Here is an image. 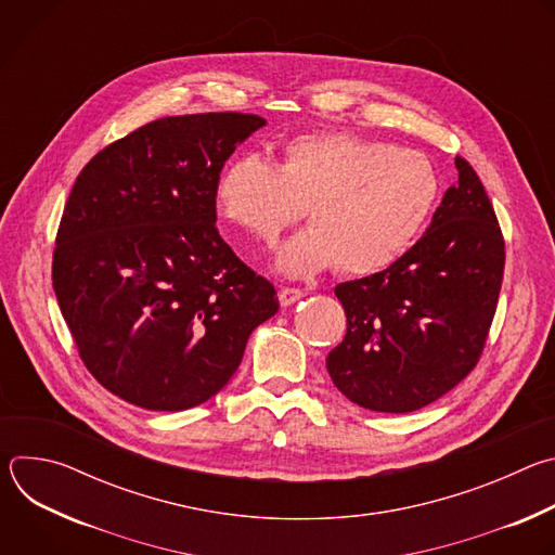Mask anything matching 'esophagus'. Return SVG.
<instances>
[{
    "instance_id": "obj_1",
    "label": "esophagus",
    "mask_w": 555,
    "mask_h": 555,
    "mask_svg": "<svg viewBox=\"0 0 555 555\" xmlns=\"http://www.w3.org/2000/svg\"><path fill=\"white\" fill-rule=\"evenodd\" d=\"M305 294H302V289H296V287H281V292H279V300H281V305L283 307H289V305H294L296 300H300Z\"/></svg>"
}]
</instances>
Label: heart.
<instances>
[{"instance_id": "1", "label": "heart", "mask_w": 555, "mask_h": 555, "mask_svg": "<svg viewBox=\"0 0 555 555\" xmlns=\"http://www.w3.org/2000/svg\"><path fill=\"white\" fill-rule=\"evenodd\" d=\"M439 195V173L424 153L356 133L289 138L276 167L240 155L215 184L219 215L263 244H274L305 208L311 225L276 255L287 276L332 266L345 276L390 268L417 242Z\"/></svg>"}]
</instances>
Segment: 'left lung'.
<instances>
[{
	"label": "left lung",
	"instance_id": "1",
	"mask_svg": "<svg viewBox=\"0 0 555 555\" xmlns=\"http://www.w3.org/2000/svg\"><path fill=\"white\" fill-rule=\"evenodd\" d=\"M422 240L390 268L336 285L345 340L327 371L353 404L413 413L439 400L474 366L488 340L505 268L492 202L469 163Z\"/></svg>",
	"mask_w": 555,
	"mask_h": 555
}]
</instances>
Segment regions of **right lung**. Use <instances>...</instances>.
I'll use <instances>...</instances> for the list:
<instances>
[{"instance_id": "add662e5", "label": "right lung", "mask_w": 555, "mask_h": 555, "mask_svg": "<svg viewBox=\"0 0 555 555\" xmlns=\"http://www.w3.org/2000/svg\"><path fill=\"white\" fill-rule=\"evenodd\" d=\"M266 120H153L96 153L67 197L52 285L78 356L120 400L186 411L240 369L276 289L221 240L215 184Z\"/></svg>"}]
</instances>
